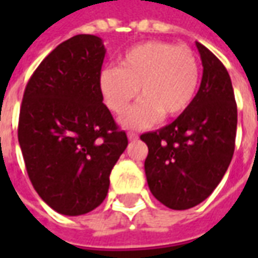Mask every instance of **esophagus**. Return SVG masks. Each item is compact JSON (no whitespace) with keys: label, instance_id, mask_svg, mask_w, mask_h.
Instances as JSON below:
<instances>
[{"label":"esophagus","instance_id":"34e87169","mask_svg":"<svg viewBox=\"0 0 258 258\" xmlns=\"http://www.w3.org/2000/svg\"><path fill=\"white\" fill-rule=\"evenodd\" d=\"M128 140L130 141H137V140H138V134H135V133H128Z\"/></svg>","mask_w":258,"mask_h":258}]
</instances>
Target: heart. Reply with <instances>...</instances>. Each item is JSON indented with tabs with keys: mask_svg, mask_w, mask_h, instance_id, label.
I'll return each instance as SVG.
<instances>
[{
	"mask_svg": "<svg viewBox=\"0 0 258 258\" xmlns=\"http://www.w3.org/2000/svg\"><path fill=\"white\" fill-rule=\"evenodd\" d=\"M200 81V63L194 49L167 41H146L125 51L120 68L103 69L99 87L107 107L123 113L127 128H145L160 118H174L189 107Z\"/></svg>",
	"mask_w": 258,
	"mask_h": 258,
	"instance_id": "1",
	"label": "heart"
}]
</instances>
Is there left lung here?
<instances>
[{
	"label": "left lung",
	"instance_id": "1",
	"mask_svg": "<svg viewBox=\"0 0 258 258\" xmlns=\"http://www.w3.org/2000/svg\"><path fill=\"white\" fill-rule=\"evenodd\" d=\"M196 47L203 76L189 107L171 124L141 135L149 149V189L173 210H186L207 199L235 151L238 109L231 77L214 53L200 42Z\"/></svg>",
	"mask_w": 258,
	"mask_h": 258
}]
</instances>
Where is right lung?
Instances as JSON below:
<instances>
[{
    "label": "right lung",
    "instance_id": "obj_1",
    "mask_svg": "<svg viewBox=\"0 0 258 258\" xmlns=\"http://www.w3.org/2000/svg\"><path fill=\"white\" fill-rule=\"evenodd\" d=\"M105 53L99 37H72L42 60L23 94L18 140L26 170L40 198L64 216L101 205L128 145L103 103Z\"/></svg>",
    "mask_w": 258,
    "mask_h": 258
}]
</instances>
